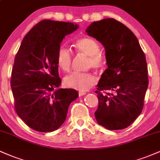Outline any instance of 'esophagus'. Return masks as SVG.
Masks as SVG:
<instances>
[{
	"mask_svg": "<svg viewBox=\"0 0 160 160\" xmlns=\"http://www.w3.org/2000/svg\"><path fill=\"white\" fill-rule=\"evenodd\" d=\"M86 94V92H79V96H82V95H85Z\"/></svg>",
	"mask_w": 160,
	"mask_h": 160,
	"instance_id": "obj_1",
	"label": "esophagus"
}]
</instances>
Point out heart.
<instances>
[{
  "label": "heart",
  "mask_w": 160,
  "mask_h": 160,
  "mask_svg": "<svg viewBox=\"0 0 160 160\" xmlns=\"http://www.w3.org/2000/svg\"><path fill=\"white\" fill-rule=\"evenodd\" d=\"M77 50L80 54L89 56L87 66L95 69H100L104 66V58L99 54L100 47L96 40L92 38H83L79 39L75 43ZM56 61L58 67L64 71H68L72 65L73 57L69 49L60 47L57 52ZM96 78L91 73L73 72L66 76L64 79V83L67 87L86 91L91 86L95 85Z\"/></svg>",
  "instance_id": "b5f03b06"
}]
</instances>
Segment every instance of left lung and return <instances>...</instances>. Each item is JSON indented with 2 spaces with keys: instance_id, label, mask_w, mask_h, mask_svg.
<instances>
[{
  "instance_id": "obj_1",
  "label": "left lung",
  "mask_w": 160,
  "mask_h": 160,
  "mask_svg": "<svg viewBox=\"0 0 160 160\" xmlns=\"http://www.w3.org/2000/svg\"><path fill=\"white\" fill-rule=\"evenodd\" d=\"M86 32L104 46L108 65L97 84L95 119L109 130L122 129L132 123L144 106L148 87L144 53L134 33L114 19L93 22ZM109 90L113 93L100 92Z\"/></svg>"
}]
</instances>
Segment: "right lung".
Masks as SVG:
<instances>
[{"label": "right lung", "mask_w": 160, "mask_h": 160, "mask_svg": "<svg viewBox=\"0 0 160 160\" xmlns=\"http://www.w3.org/2000/svg\"><path fill=\"white\" fill-rule=\"evenodd\" d=\"M78 24L45 19L28 32L12 70L10 86L17 115L40 132L58 129L67 117L70 104L78 98L74 89L59 88L56 61L60 44Z\"/></svg>", "instance_id": "add662e5"}]
</instances>
